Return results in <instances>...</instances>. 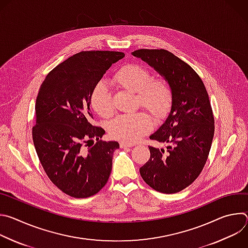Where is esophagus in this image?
Here are the masks:
<instances>
[{"mask_svg":"<svg viewBox=\"0 0 248 248\" xmlns=\"http://www.w3.org/2000/svg\"><path fill=\"white\" fill-rule=\"evenodd\" d=\"M120 146H121V148H123V149H126V148H130V147H132L133 145H132V144L125 143V142H121Z\"/></svg>","mask_w":248,"mask_h":248,"instance_id":"esophagus-1","label":"esophagus"}]
</instances>
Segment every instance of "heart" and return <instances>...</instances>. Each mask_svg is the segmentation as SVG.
<instances>
[{"label":"heart","mask_w":248,"mask_h":248,"mask_svg":"<svg viewBox=\"0 0 248 248\" xmlns=\"http://www.w3.org/2000/svg\"><path fill=\"white\" fill-rule=\"evenodd\" d=\"M114 80L121 87L136 93L137 104L155 119H162L169 112L172 98L170 86L163 78H152L148 68L136 63L126 64L116 74ZM90 103L102 118H110L114 113L110 90L103 82L94 87ZM151 128V118L145 113H137L118 117L111 123L109 131L114 138L133 143Z\"/></svg>","instance_id":"1"}]
</instances>
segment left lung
I'll return each mask as SVG.
<instances>
[{
    "mask_svg": "<svg viewBox=\"0 0 248 248\" xmlns=\"http://www.w3.org/2000/svg\"><path fill=\"white\" fill-rule=\"evenodd\" d=\"M148 63L170 84V111L150 139L168 143L149 146L150 159L139 169L143 181L163 193H175L201 172L214 137V117L206 88L194 69L167 50L141 49L131 53Z\"/></svg>",
    "mask_w": 248,
    "mask_h": 248,
    "instance_id": "left-lung-1",
    "label": "left lung"
}]
</instances>
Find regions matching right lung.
<instances>
[{
	"label": "right lung",
	"instance_id": "right-lung-1",
	"mask_svg": "<svg viewBox=\"0 0 248 248\" xmlns=\"http://www.w3.org/2000/svg\"><path fill=\"white\" fill-rule=\"evenodd\" d=\"M124 57L110 51L78 53L56 66L39 89L34 146L51 182L69 196H92L109 180L120 144L100 140L105 130L91 123L90 98L106 70Z\"/></svg>",
	"mask_w": 248,
	"mask_h": 248
}]
</instances>
